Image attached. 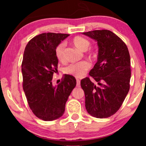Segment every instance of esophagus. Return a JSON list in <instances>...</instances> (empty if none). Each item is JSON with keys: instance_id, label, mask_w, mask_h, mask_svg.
Instances as JSON below:
<instances>
[{"instance_id": "obj_1", "label": "esophagus", "mask_w": 146, "mask_h": 146, "mask_svg": "<svg viewBox=\"0 0 146 146\" xmlns=\"http://www.w3.org/2000/svg\"><path fill=\"white\" fill-rule=\"evenodd\" d=\"M80 80L76 79V87H80Z\"/></svg>"}]
</instances>
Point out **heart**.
Masks as SVG:
<instances>
[{
    "instance_id": "1",
    "label": "heart",
    "mask_w": 146,
    "mask_h": 146,
    "mask_svg": "<svg viewBox=\"0 0 146 146\" xmlns=\"http://www.w3.org/2000/svg\"><path fill=\"white\" fill-rule=\"evenodd\" d=\"M72 44L75 47L81 51H86L90 46V41L83 37L76 36L72 39ZM65 47L66 44L61 43L56 47L55 56L56 59L61 62L65 61ZM90 63L87 61H80L79 63L70 65L66 68V72L76 78H81L84 76L85 72L90 68Z\"/></svg>"
}]
</instances>
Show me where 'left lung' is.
Returning <instances> with one entry per match:
<instances>
[{
    "instance_id": "obj_1",
    "label": "left lung",
    "mask_w": 146,
    "mask_h": 146,
    "mask_svg": "<svg viewBox=\"0 0 146 146\" xmlns=\"http://www.w3.org/2000/svg\"><path fill=\"white\" fill-rule=\"evenodd\" d=\"M97 42V62L90 75L94 84L86 77L80 81L85 92V108L97 118H107L115 113L130 89L131 59L127 46L118 36L109 30L83 33Z\"/></svg>"
}]
</instances>
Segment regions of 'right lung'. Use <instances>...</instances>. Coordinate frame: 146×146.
<instances>
[{"instance_id":"right-lung-1","label":"right lung","mask_w":146,"mask_h":146,"mask_svg":"<svg viewBox=\"0 0 146 146\" xmlns=\"http://www.w3.org/2000/svg\"><path fill=\"white\" fill-rule=\"evenodd\" d=\"M68 34L45 33L29 41L22 63L23 90L29 107L35 115L52 121L63 115L66 103L76 80L66 74L61 83L53 86V74L58 72L55 48Z\"/></svg>"}]
</instances>
